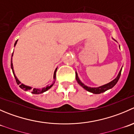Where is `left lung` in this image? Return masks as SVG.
<instances>
[{
    "label": "left lung",
    "instance_id": "left-lung-1",
    "mask_svg": "<svg viewBox=\"0 0 134 134\" xmlns=\"http://www.w3.org/2000/svg\"><path fill=\"white\" fill-rule=\"evenodd\" d=\"M121 71H122V69L120 70V71H119V72L117 76L116 77V78H115L113 80H112L111 82H109L108 83H106V84L103 85V86H100V87H87V86H86L85 84H83V83H82L80 80V79H79V78H78L76 72V80L77 82H78V83H79V84L80 85V86H82L83 88H84L85 90H87V91H89V92L93 93H94V94H100V93L105 92V91L109 90V89H111L112 87H113L115 86V84L117 83L119 79L120 76H121Z\"/></svg>",
    "mask_w": 134,
    "mask_h": 134
}]
</instances>
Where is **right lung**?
<instances>
[{"instance_id":"obj_1","label":"right lung","mask_w":134,"mask_h":134,"mask_svg":"<svg viewBox=\"0 0 134 134\" xmlns=\"http://www.w3.org/2000/svg\"><path fill=\"white\" fill-rule=\"evenodd\" d=\"M17 41H18V40H17V41H15L14 46L16 45ZM13 54H12V61H11V67H12V71H13V75H14L15 78L16 82H17V84L19 85V87H21V88L22 89V90H25V91H30L31 93H33V94H41V93H43L45 92V91H47V90H49V89L51 88V87H52V86H53V84H54V82H55V80H56V71H57V68L56 69V70H55V71H54V83H52V84H51V86H47L46 87H43V88H42V89L34 88L33 90H32V87H30V86H26V85L23 84V83H21V82H20V81L18 79H17V77H16V76H15V73H14V71H13V63H12V56H13Z\"/></svg>"}]
</instances>
